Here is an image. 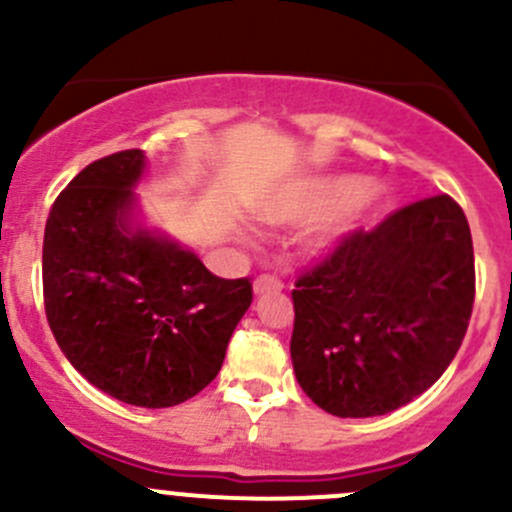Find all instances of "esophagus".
Here are the masks:
<instances>
[{"instance_id":"1","label":"esophagus","mask_w":512,"mask_h":512,"mask_svg":"<svg viewBox=\"0 0 512 512\" xmlns=\"http://www.w3.org/2000/svg\"><path fill=\"white\" fill-rule=\"evenodd\" d=\"M285 282L277 275H260L255 280V294H270V292H282Z\"/></svg>"}]
</instances>
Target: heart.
Segmentation results:
<instances>
[{
	"label": "heart",
	"mask_w": 512,
	"mask_h": 512,
	"mask_svg": "<svg viewBox=\"0 0 512 512\" xmlns=\"http://www.w3.org/2000/svg\"><path fill=\"white\" fill-rule=\"evenodd\" d=\"M374 198L364 190V180L359 178H327L314 180V183L302 185L294 195L282 200L270 213L277 223H297V220L322 218V215L335 213L319 230L317 247H327L337 242L344 232L354 227L361 213L371 208Z\"/></svg>",
	"instance_id": "heart-1"
}]
</instances>
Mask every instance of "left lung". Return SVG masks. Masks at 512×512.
I'll return each instance as SVG.
<instances>
[{"label":"left lung","instance_id":"left-lung-1","mask_svg":"<svg viewBox=\"0 0 512 512\" xmlns=\"http://www.w3.org/2000/svg\"><path fill=\"white\" fill-rule=\"evenodd\" d=\"M473 299L471 227L451 195L347 232L294 282L289 352L299 386L339 418L396 411L448 369Z\"/></svg>","mask_w":512,"mask_h":512}]
</instances>
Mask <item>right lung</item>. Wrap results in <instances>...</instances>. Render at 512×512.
Here are the masks:
<instances>
[{
  "label": "right lung",
  "mask_w": 512,
  "mask_h": 512,
  "mask_svg": "<svg viewBox=\"0 0 512 512\" xmlns=\"http://www.w3.org/2000/svg\"><path fill=\"white\" fill-rule=\"evenodd\" d=\"M143 151L86 165L46 218L44 309L56 344L96 389L165 409L203 391L252 302L250 277L223 280L193 252L128 227Z\"/></svg>",
  "instance_id": "1"
}]
</instances>
